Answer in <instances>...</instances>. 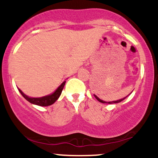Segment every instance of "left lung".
I'll list each match as a JSON object with an SVG mask.
<instances>
[{"instance_id": "left-lung-1", "label": "left lung", "mask_w": 158, "mask_h": 158, "mask_svg": "<svg viewBox=\"0 0 158 158\" xmlns=\"http://www.w3.org/2000/svg\"><path fill=\"white\" fill-rule=\"evenodd\" d=\"M128 95H129V94H128ZM94 97H95V98L96 99H97L98 101H99V102H102V103H108V104H113V103H118V102H122L123 100H124L125 99H126V98L128 97V96H126V97H124V98H123V99H118V100H116V101H111V102H106V101H104V100H102V99H99V97H97V96H96L95 94H94Z\"/></svg>"}]
</instances>
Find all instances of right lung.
I'll return each mask as SVG.
<instances>
[{
	"instance_id": "add662e5",
	"label": "right lung",
	"mask_w": 158,
	"mask_h": 158,
	"mask_svg": "<svg viewBox=\"0 0 158 158\" xmlns=\"http://www.w3.org/2000/svg\"><path fill=\"white\" fill-rule=\"evenodd\" d=\"M65 82H66V81H63V82L61 83L59 87H58L57 89H56L53 93L48 94V95L44 96V97H28V96L26 95V94H23L22 90H20L19 88H18V89H19V92L21 93V95L23 96V98H24L25 99H27L28 102L32 103V104L36 105V106H49L53 104V103L55 102L58 99H59V97H60L61 91H62L63 88H64V87Z\"/></svg>"
}]
</instances>
